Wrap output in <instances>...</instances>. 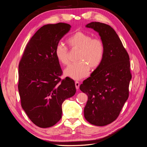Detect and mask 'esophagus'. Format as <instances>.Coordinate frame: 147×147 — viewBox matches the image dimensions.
Masks as SVG:
<instances>
[{"instance_id":"1","label":"esophagus","mask_w":147,"mask_h":147,"mask_svg":"<svg viewBox=\"0 0 147 147\" xmlns=\"http://www.w3.org/2000/svg\"><path fill=\"white\" fill-rule=\"evenodd\" d=\"M75 88H76L77 90H78L79 86H80V83L78 81H76L75 82Z\"/></svg>"}]
</instances>
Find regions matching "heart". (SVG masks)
I'll list each match as a JSON object with an SVG mask.
<instances>
[{
  "instance_id": "1",
  "label": "heart",
  "mask_w": 147,
  "mask_h": 147,
  "mask_svg": "<svg viewBox=\"0 0 147 147\" xmlns=\"http://www.w3.org/2000/svg\"><path fill=\"white\" fill-rule=\"evenodd\" d=\"M67 43L72 50H78V52L76 59L78 62L70 63L65 68V76L80 80L87 76L90 68L95 70L101 64L105 54V45L100 38H92L90 34L78 31L67 39ZM55 53L60 63L67 64L69 51L64 43L57 44Z\"/></svg>"
}]
</instances>
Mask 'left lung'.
<instances>
[{
	"instance_id": "obj_1",
	"label": "left lung",
	"mask_w": 147,
	"mask_h": 147,
	"mask_svg": "<svg viewBox=\"0 0 147 147\" xmlns=\"http://www.w3.org/2000/svg\"><path fill=\"white\" fill-rule=\"evenodd\" d=\"M86 27L99 32L105 45V54L99 67L80 86L88 97L84 116L91 124L103 126L118 118L129 97L132 78L129 56L111 26L91 22Z\"/></svg>"
}]
</instances>
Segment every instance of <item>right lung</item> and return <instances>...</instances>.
<instances>
[{"mask_svg": "<svg viewBox=\"0 0 147 147\" xmlns=\"http://www.w3.org/2000/svg\"><path fill=\"white\" fill-rule=\"evenodd\" d=\"M71 26L47 24L30 39L19 63V94L29 118L40 127L54 126L62 117V104L76 92L75 82L66 77L55 56L56 45Z\"/></svg>", "mask_w": 147, "mask_h": 147, "instance_id": "right-lung-1", "label": "right lung"}]
</instances>
